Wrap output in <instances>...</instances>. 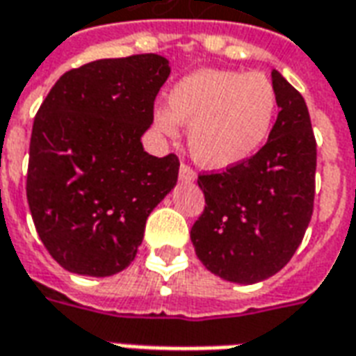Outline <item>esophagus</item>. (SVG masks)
<instances>
[{
  "label": "esophagus",
  "mask_w": 356,
  "mask_h": 356,
  "mask_svg": "<svg viewBox=\"0 0 356 356\" xmlns=\"http://www.w3.org/2000/svg\"><path fill=\"white\" fill-rule=\"evenodd\" d=\"M179 179H181V181H194V179H196V173H194V170L188 163H181V165H179Z\"/></svg>",
  "instance_id": "obj_1"
}]
</instances>
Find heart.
<instances>
[{
	"mask_svg": "<svg viewBox=\"0 0 356 356\" xmlns=\"http://www.w3.org/2000/svg\"><path fill=\"white\" fill-rule=\"evenodd\" d=\"M278 114V95L265 74L196 70L170 89L168 110L154 112L156 127L173 137L188 125V148L209 170L246 162L267 143Z\"/></svg>",
	"mask_w": 356,
	"mask_h": 356,
	"instance_id": "heart-1",
	"label": "heart"
}]
</instances>
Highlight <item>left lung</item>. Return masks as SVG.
<instances>
[{
	"label": "left lung",
	"mask_w": 356,
	"mask_h": 356,
	"mask_svg": "<svg viewBox=\"0 0 356 356\" xmlns=\"http://www.w3.org/2000/svg\"><path fill=\"white\" fill-rule=\"evenodd\" d=\"M278 95L268 140L246 162L198 175L204 211L191 238L208 270L254 284L278 273L305 236L314 206L316 139L305 99L273 70Z\"/></svg>",
	"instance_id": "1"
}]
</instances>
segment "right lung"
<instances>
[{
	"label": "right lung",
	"instance_id": "add662e5",
	"mask_svg": "<svg viewBox=\"0 0 356 356\" xmlns=\"http://www.w3.org/2000/svg\"><path fill=\"white\" fill-rule=\"evenodd\" d=\"M168 58H102L65 72L32 125L26 198L51 257L70 273L124 270L156 204L177 183L179 158L143 150Z\"/></svg>",
	"mask_w": 356,
	"mask_h": 356
}]
</instances>
